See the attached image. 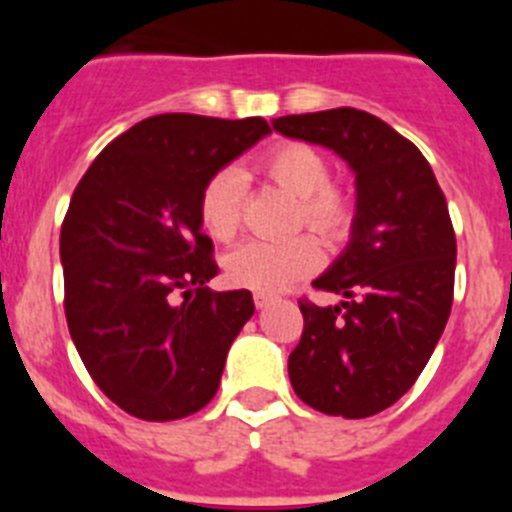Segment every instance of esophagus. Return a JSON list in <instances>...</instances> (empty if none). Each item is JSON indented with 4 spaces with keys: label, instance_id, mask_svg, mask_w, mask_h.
Returning <instances> with one entry per match:
<instances>
[{
    "label": "esophagus",
    "instance_id": "obj_1",
    "mask_svg": "<svg viewBox=\"0 0 512 512\" xmlns=\"http://www.w3.org/2000/svg\"><path fill=\"white\" fill-rule=\"evenodd\" d=\"M274 300H277L274 295H266V292H253V302H256V307H266V305H271Z\"/></svg>",
    "mask_w": 512,
    "mask_h": 512
}]
</instances>
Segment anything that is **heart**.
<instances>
[{
    "mask_svg": "<svg viewBox=\"0 0 512 512\" xmlns=\"http://www.w3.org/2000/svg\"><path fill=\"white\" fill-rule=\"evenodd\" d=\"M259 174L297 197V228L338 241L354 223V202L346 189L330 182V166L318 148L284 140L261 153ZM243 176L235 169H220L200 192V223L215 241H230L241 228ZM323 261V251L310 235L289 241H251L235 248L225 259L228 279L253 292H282L289 284L310 277Z\"/></svg>",
    "mask_w": 512,
    "mask_h": 512,
    "instance_id": "heart-1",
    "label": "heart"
}]
</instances>
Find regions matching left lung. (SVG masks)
<instances>
[{"mask_svg":"<svg viewBox=\"0 0 512 512\" xmlns=\"http://www.w3.org/2000/svg\"><path fill=\"white\" fill-rule=\"evenodd\" d=\"M287 138L336 151L356 174L351 243L323 277L333 307L300 300L302 338L289 382L325 415L369 418L415 384L454 302L456 235L423 153L387 122L354 107L274 120Z\"/></svg>","mask_w":512,"mask_h":512,"instance_id":"1","label":"left lung"}]
</instances>
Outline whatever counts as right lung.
<instances>
[{
	"label": "right lung",
	"mask_w": 512,
	"mask_h": 512,
	"mask_svg": "<svg viewBox=\"0 0 512 512\" xmlns=\"http://www.w3.org/2000/svg\"><path fill=\"white\" fill-rule=\"evenodd\" d=\"M266 133L261 117H148L112 140L71 194L66 323L89 377L133 418H187L215 397L253 300L248 289L207 287L217 264L200 192Z\"/></svg>",
	"instance_id": "right-lung-1"
}]
</instances>
